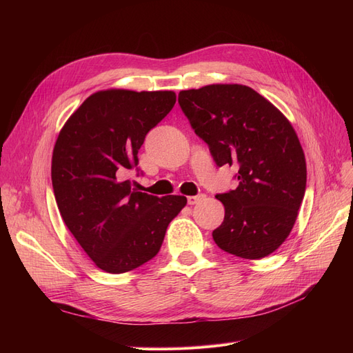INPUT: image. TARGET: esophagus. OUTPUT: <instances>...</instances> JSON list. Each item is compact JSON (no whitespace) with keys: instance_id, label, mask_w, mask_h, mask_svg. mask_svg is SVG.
Returning <instances> with one entry per match:
<instances>
[{"instance_id":"esophagus-1","label":"esophagus","mask_w":353,"mask_h":353,"mask_svg":"<svg viewBox=\"0 0 353 353\" xmlns=\"http://www.w3.org/2000/svg\"><path fill=\"white\" fill-rule=\"evenodd\" d=\"M205 197H206V194L199 193V194H196V196H188V197H187V201H188V205H196V203L201 201Z\"/></svg>"}]
</instances>
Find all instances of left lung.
<instances>
[{
  "mask_svg": "<svg viewBox=\"0 0 353 353\" xmlns=\"http://www.w3.org/2000/svg\"><path fill=\"white\" fill-rule=\"evenodd\" d=\"M181 110L215 163L234 166L237 188L212 237L223 252L261 259L290 234L306 190L302 145L285 116L245 85H208L178 94Z\"/></svg>",
  "mask_w": 353,
  "mask_h": 353,
  "instance_id": "8db88e82",
  "label": "left lung"
}]
</instances>
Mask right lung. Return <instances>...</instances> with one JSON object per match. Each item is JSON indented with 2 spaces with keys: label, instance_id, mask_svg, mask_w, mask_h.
Listing matches in <instances>:
<instances>
[{
  "label": "right lung",
  "instance_id": "add662e5",
  "mask_svg": "<svg viewBox=\"0 0 353 353\" xmlns=\"http://www.w3.org/2000/svg\"><path fill=\"white\" fill-rule=\"evenodd\" d=\"M172 91H99L85 100L52 152L60 215L100 270L123 274L153 259L187 197L141 193L125 179L148 131L172 110Z\"/></svg>",
  "mask_w": 353,
  "mask_h": 353
}]
</instances>
